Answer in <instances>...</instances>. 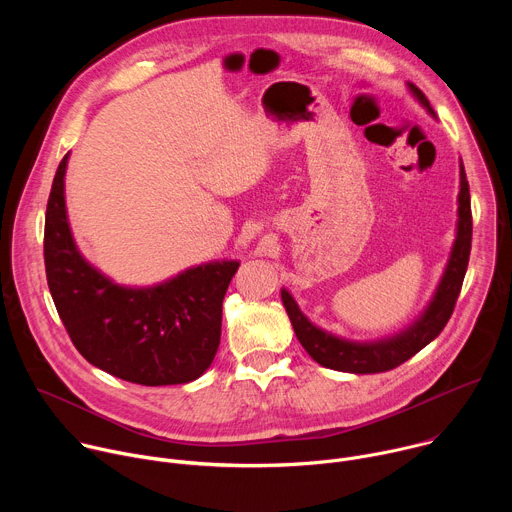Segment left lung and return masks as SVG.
<instances>
[{
  "instance_id": "obj_1",
  "label": "left lung",
  "mask_w": 512,
  "mask_h": 512,
  "mask_svg": "<svg viewBox=\"0 0 512 512\" xmlns=\"http://www.w3.org/2000/svg\"><path fill=\"white\" fill-rule=\"evenodd\" d=\"M411 95L421 103V107L435 117V111L431 109L427 97L413 85L407 83ZM470 247H472V210H470V188L464 172V164L460 162V194H458V225H456V241L446 265V271L437 283L435 294L427 308L421 312V316L409 324L399 334H393L389 338L373 340V342H356L338 338L316 324H312L291 298L289 291L281 289V302L285 306V312L294 326V332L300 340V344L306 348V352L326 369L342 371V373H354V375H373V373H385L391 371L405 360H409L413 354H417L421 348H425L433 338L440 336L444 326L448 324L456 300L460 296L462 281L468 269L470 259Z\"/></svg>"
}]
</instances>
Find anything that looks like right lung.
Returning <instances> with one entry per match:
<instances>
[{
    "instance_id": "add662e5",
    "label": "right lung",
    "mask_w": 512,
    "mask_h": 512,
    "mask_svg": "<svg viewBox=\"0 0 512 512\" xmlns=\"http://www.w3.org/2000/svg\"><path fill=\"white\" fill-rule=\"evenodd\" d=\"M62 158L44 225L46 279L77 350L97 369L145 387L196 381L221 344L223 300L239 261H210L150 287L119 285L79 251L68 227Z\"/></svg>"
}]
</instances>
